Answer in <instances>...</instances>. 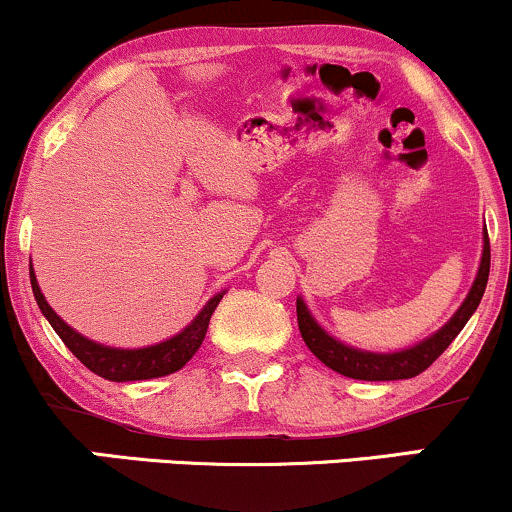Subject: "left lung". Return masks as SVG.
I'll return each mask as SVG.
<instances>
[{
	"label": "left lung",
	"instance_id": "8db88e82",
	"mask_svg": "<svg viewBox=\"0 0 512 512\" xmlns=\"http://www.w3.org/2000/svg\"><path fill=\"white\" fill-rule=\"evenodd\" d=\"M489 269H491V245L489 236H484V255H481L479 274L474 279L472 291L464 298L455 315L450 317L448 325L443 330H438L433 337H428L426 342L411 346V349L395 351V354H370V351H358L351 346H344L337 339H332L330 334L322 330L320 325L310 317L305 303L298 298L296 301V315H298V330L305 346H308L313 354L325 363L327 368L337 370V373L346 375V378L354 380H404L414 378V375L424 373L436 358L443 354L445 349L452 344V339L462 332V327L467 325V320L472 317L474 310L479 308L481 296L486 291V281H489Z\"/></svg>",
	"mask_w": 512,
	"mask_h": 512
}]
</instances>
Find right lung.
Returning a JSON list of instances; mask_svg holds the SVG:
<instances>
[{
  "label": "right lung",
  "mask_w": 512,
  "mask_h": 512,
  "mask_svg": "<svg viewBox=\"0 0 512 512\" xmlns=\"http://www.w3.org/2000/svg\"><path fill=\"white\" fill-rule=\"evenodd\" d=\"M31 286L33 296L38 301V308L43 310V315L48 317L52 330L60 334V339L67 344V349L79 358L91 373L101 375L105 380H113V383H127V380H149V378H161V375H170L175 370H180L197 354V349L204 342V334H207L209 320L214 315L216 305L223 298V293L214 296L204 305L202 313H199L192 325H187L180 334H175L168 342H161L156 346H146V349H110V346L96 344L91 339L81 337L79 332H74L67 322L62 320L55 310L50 308L45 296L40 293L38 281H35L33 267H31Z\"/></svg>",
  "instance_id": "obj_1"
}]
</instances>
